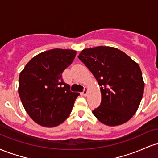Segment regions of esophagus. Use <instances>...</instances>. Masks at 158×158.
I'll list each match as a JSON object with an SVG mask.
<instances>
[{
    "label": "esophagus",
    "instance_id": "esophagus-1",
    "mask_svg": "<svg viewBox=\"0 0 158 158\" xmlns=\"http://www.w3.org/2000/svg\"><path fill=\"white\" fill-rule=\"evenodd\" d=\"M87 94H88V88H84V90H83V91H82V94L84 96H86Z\"/></svg>",
    "mask_w": 158,
    "mask_h": 158
}]
</instances>
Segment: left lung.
Listing matches in <instances>:
<instances>
[{
	"label": "left lung",
	"mask_w": 158,
	"mask_h": 158,
	"mask_svg": "<svg viewBox=\"0 0 158 158\" xmlns=\"http://www.w3.org/2000/svg\"><path fill=\"white\" fill-rule=\"evenodd\" d=\"M101 86L100 106L92 113L109 126L125 123L135 115L144 90L137 63L119 49L99 46L85 49L78 56Z\"/></svg>",
	"instance_id": "obj_1"
}]
</instances>
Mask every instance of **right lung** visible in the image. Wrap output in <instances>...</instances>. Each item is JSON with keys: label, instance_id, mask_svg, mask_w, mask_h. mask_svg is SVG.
<instances>
[{"label": "right lung", "instance_id": "right-lung-1", "mask_svg": "<svg viewBox=\"0 0 158 158\" xmlns=\"http://www.w3.org/2000/svg\"><path fill=\"white\" fill-rule=\"evenodd\" d=\"M77 51L52 49L38 54L21 72L19 94L27 113L36 123L55 127L71 112L79 93L71 92L62 79Z\"/></svg>", "mask_w": 158, "mask_h": 158}]
</instances>
